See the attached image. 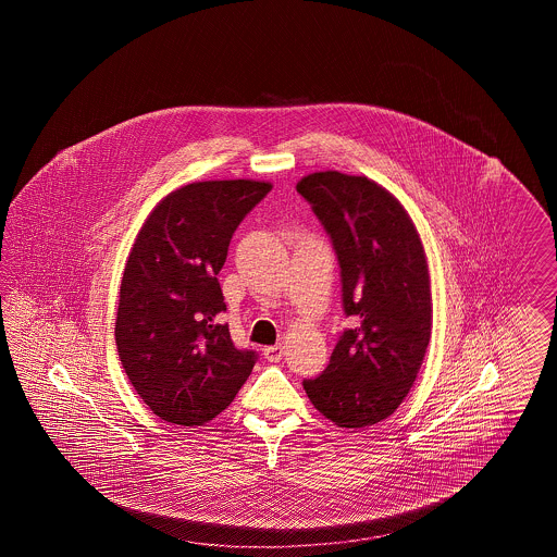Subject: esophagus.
<instances>
[{"mask_svg": "<svg viewBox=\"0 0 557 557\" xmlns=\"http://www.w3.org/2000/svg\"><path fill=\"white\" fill-rule=\"evenodd\" d=\"M263 355H265V359L269 363H277V361L284 357V346H265V348H263Z\"/></svg>", "mask_w": 557, "mask_h": 557, "instance_id": "1", "label": "esophagus"}]
</instances>
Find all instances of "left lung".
Instances as JSON below:
<instances>
[{"label": "left lung", "instance_id": "1", "mask_svg": "<svg viewBox=\"0 0 557 557\" xmlns=\"http://www.w3.org/2000/svg\"><path fill=\"white\" fill-rule=\"evenodd\" d=\"M296 191L332 239L343 277L345 330L315 380H305L319 413L366 428L395 413L413 386L432 334L424 244L397 198L359 175L319 171Z\"/></svg>", "mask_w": 557, "mask_h": 557}]
</instances>
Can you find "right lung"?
Wrapping results in <instances>:
<instances>
[{
  "label": "right lung",
  "instance_id": "obj_1",
  "mask_svg": "<svg viewBox=\"0 0 557 557\" xmlns=\"http://www.w3.org/2000/svg\"><path fill=\"white\" fill-rule=\"evenodd\" d=\"M269 191L255 180L187 184L160 200L133 242L114 338L135 393L164 422H211L257 363L219 323L216 273L239 221Z\"/></svg>",
  "mask_w": 557,
  "mask_h": 557
}]
</instances>
